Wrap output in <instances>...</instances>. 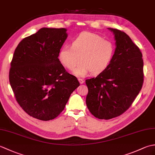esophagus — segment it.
<instances>
[{"label": "esophagus", "mask_w": 155, "mask_h": 155, "mask_svg": "<svg viewBox=\"0 0 155 155\" xmlns=\"http://www.w3.org/2000/svg\"><path fill=\"white\" fill-rule=\"evenodd\" d=\"M78 81H79V83H80V84H83L84 83V80L83 79H81V78H78Z\"/></svg>", "instance_id": "obj_1"}]
</instances>
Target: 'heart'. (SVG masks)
Returning a JSON list of instances; mask_svg holds the SVG:
<instances>
[{"label":"heart","instance_id":"1","mask_svg":"<svg viewBox=\"0 0 155 155\" xmlns=\"http://www.w3.org/2000/svg\"><path fill=\"white\" fill-rule=\"evenodd\" d=\"M114 54V45L101 36L91 32H83L72 41L71 47L64 46L58 52L61 63L68 70H72L81 62L72 73L84 77L90 72L99 74L109 66Z\"/></svg>","mask_w":155,"mask_h":155}]
</instances>
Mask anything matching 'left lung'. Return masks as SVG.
I'll use <instances>...</instances> for the list:
<instances>
[{"label": "left lung", "instance_id": "obj_1", "mask_svg": "<svg viewBox=\"0 0 155 155\" xmlns=\"http://www.w3.org/2000/svg\"><path fill=\"white\" fill-rule=\"evenodd\" d=\"M114 36V54L109 66L96 78L86 80L88 110L99 119H110L124 113L143 87V60L139 48L118 29L108 28Z\"/></svg>", "mask_w": 155, "mask_h": 155}]
</instances>
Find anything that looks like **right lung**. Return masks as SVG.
<instances>
[{"label": "right lung", "instance_id": "right-lung-1", "mask_svg": "<svg viewBox=\"0 0 155 155\" xmlns=\"http://www.w3.org/2000/svg\"><path fill=\"white\" fill-rule=\"evenodd\" d=\"M66 28H42L16 48L9 81L16 99L30 116L41 120L58 117L80 85L65 71L58 52L68 37Z\"/></svg>", "mask_w": 155, "mask_h": 155}]
</instances>
